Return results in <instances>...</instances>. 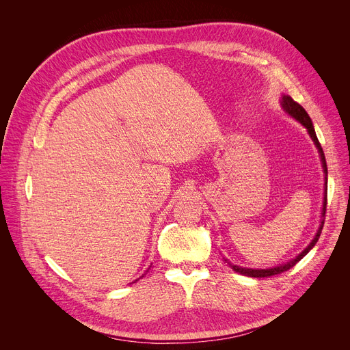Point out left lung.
Here are the masks:
<instances>
[{
  "label": "left lung",
  "mask_w": 350,
  "mask_h": 350,
  "mask_svg": "<svg viewBox=\"0 0 350 350\" xmlns=\"http://www.w3.org/2000/svg\"><path fill=\"white\" fill-rule=\"evenodd\" d=\"M281 105H282L284 110H285V112H286L288 115H291L293 119H297L302 126L306 127V131H308L310 139L314 140L315 146L318 147V152H319V154H321V161H322L323 173H325V193H323L325 196H323V208H322V217H325V213H326V200H327V198H326V197H327V167H326V160H325V154H323V150H322V146H321V143H319V140H318V137H317L314 124H312V120H310L309 115L306 113V110H305L298 102L293 100L291 96L284 95V96H282V100H281ZM323 223H325V221H323V218H322V223H321V226H319V230H318V232H317L314 240H312V243L297 256V258H293L292 261H289V262H286V264H282V265H278V267H273V268H267V269H252V268H243V267H238V265H232V264L228 262L227 260H226V261L230 264V267H231L235 272L241 273V275H247V277H252V278H267V277H272V275H277V273L285 272V271H288L289 268H292L293 265H295L297 262H299V261L304 258V256H305L312 248L315 247V244L318 243L319 237H321V232H322V228H323Z\"/></svg>",
  "instance_id": "obj_1"
}]
</instances>
